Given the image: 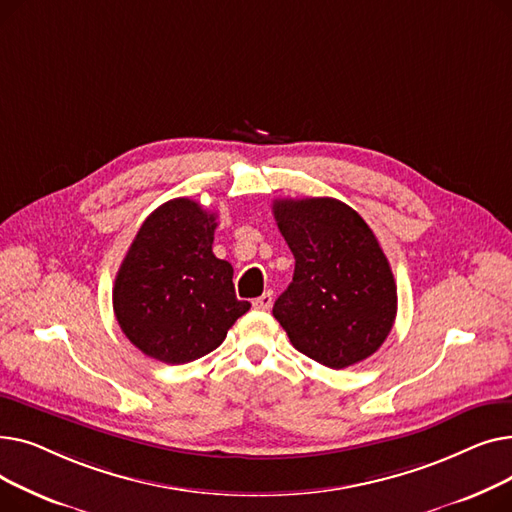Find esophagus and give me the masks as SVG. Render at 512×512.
<instances>
[{
    "instance_id": "obj_1",
    "label": "esophagus",
    "mask_w": 512,
    "mask_h": 512,
    "mask_svg": "<svg viewBox=\"0 0 512 512\" xmlns=\"http://www.w3.org/2000/svg\"><path fill=\"white\" fill-rule=\"evenodd\" d=\"M272 303H274V292L272 290H267V292L261 294V297L253 299V307L259 309V311H270Z\"/></svg>"
}]
</instances>
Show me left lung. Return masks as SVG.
<instances>
[{"label":"left lung","mask_w":512,"mask_h":512,"mask_svg":"<svg viewBox=\"0 0 512 512\" xmlns=\"http://www.w3.org/2000/svg\"><path fill=\"white\" fill-rule=\"evenodd\" d=\"M272 209L294 255L292 282L274 303L292 346L332 369L371 357L398 301L378 238L338 199H278Z\"/></svg>","instance_id":"8db88e82"}]
</instances>
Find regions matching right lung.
I'll return each instance as SVG.
<instances>
[{
	"label": "right lung",
	"mask_w": 512,
	"mask_h": 512,
	"mask_svg": "<svg viewBox=\"0 0 512 512\" xmlns=\"http://www.w3.org/2000/svg\"><path fill=\"white\" fill-rule=\"evenodd\" d=\"M215 226V213L180 197L134 236L114 282V313L147 357L168 365L205 357L251 309L236 299L232 265L211 251Z\"/></svg>",
	"instance_id": "1"
}]
</instances>
